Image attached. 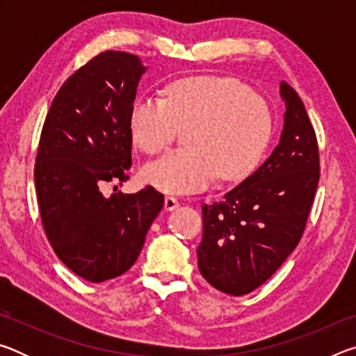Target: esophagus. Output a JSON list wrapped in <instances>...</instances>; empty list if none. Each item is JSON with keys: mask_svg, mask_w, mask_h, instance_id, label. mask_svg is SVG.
<instances>
[{"mask_svg": "<svg viewBox=\"0 0 356 356\" xmlns=\"http://www.w3.org/2000/svg\"><path fill=\"white\" fill-rule=\"evenodd\" d=\"M179 207V200L174 196H166L165 197V210H176Z\"/></svg>", "mask_w": 356, "mask_h": 356, "instance_id": "obj_1", "label": "esophagus"}]
</instances>
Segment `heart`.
I'll list each match as a JSON object with an SVG mask.
<instances>
[{"label":"heart","mask_w":356,"mask_h":356,"mask_svg":"<svg viewBox=\"0 0 356 356\" xmlns=\"http://www.w3.org/2000/svg\"><path fill=\"white\" fill-rule=\"evenodd\" d=\"M129 129L144 154H156L185 130V147L143 168L144 182L165 193H193L218 176L234 182L261 163L273 135V111L261 94L222 76H190L168 84L163 99L138 97Z\"/></svg>","instance_id":"b5f03b06"}]
</instances>
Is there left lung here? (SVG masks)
<instances>
[{
	"label": "left lung",
	"instance_id": "8db88e82",
	"mask_svg": "<svg viewBox=\"0 0 356 356\" xmlns=\"http://www.w3.org/2000/svg\"><path fill=\"white\" fill-rule=\"evenodd\" d=\"M286 102L280 144L220 202L202 206L197 267L218 291L240 297L262 286L298 245L314 201L321 161L314 127L298 94Z\"/></svg>",
	"mask_w": 356,
	"mask_h": 356
}]
</instances>
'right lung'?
<instances>
[{"mask_svg":"<svg viewBox=\"0 0 356 356\" xmlns=\"http://www.w3.org/2000/svg\"><path fill=\"white\" fill-rule=\"evenodd\" d=\"M144 72L131 53H100L59 88L42 127L34 166L42 225L63 264L91 282L127 272L165 202L154 186L102 193L130 179L129 113Z\"/></svg>","mask_w":356,"mask_h":356,"instance_id":"obj_1","label":"right lung"}]
</instances>
